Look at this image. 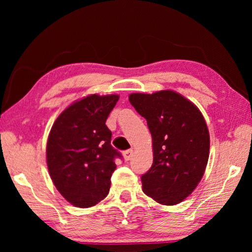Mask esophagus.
<instances>
[{"label": "esophagus", "instance_id": "1", "mask_svg": "<svg viewBox=\"0 0 252 252\" xmlns=\"http://www.w3.org/2000/svg\"><path fill=\"white\" fill-rule=\"evenodd\" d=\"M132 156H133V150H132V149L123 152V158H125L126 161H129L132 158Z\"/></svg>", "mask_w": 252, "mask_h": 252}]
</instances>
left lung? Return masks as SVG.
Returning a JSON list of instances; mask_svg holds the SVG:
<instances>
[{
    "instance_id": "obj_1",
    "label": "left lung",
    "mask_w": 252,
    "mask_h": 252,
    "mask_svg": "<svg viewBox=\"0 0 252 252\" xmlns=\"http://www.w3.org/2000/svg\"><path fill=\"white\" fill-rule=\"evenodd\" d=\"M129 101L152 135L153 163L141 177L143 192L164 206L183 201L201 181L209 159L210 135L202 113L171 90L132 93Z\"/></svg>"
}]
</instances>
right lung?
I'll list each match as a JSON object with an SVG mask.
<instances>
[{
    "label": "right lung",
    "mask_w": 252,
    "mask_h": 252,
    "mask_svg": "<svg viewBox=\"0 0 252 252\" xmlns=\"http://www.w3.org/2000/svg\"><path fill=\"white\" fill-rule=\"evenodd\" d=\"M119 95L91 94L75 101L53 123L46 162L55 188L66 201L90 208L109 193L116 158L105 121Z\"/></svg>",
    "instance_id": "1"
}]
</instances>
